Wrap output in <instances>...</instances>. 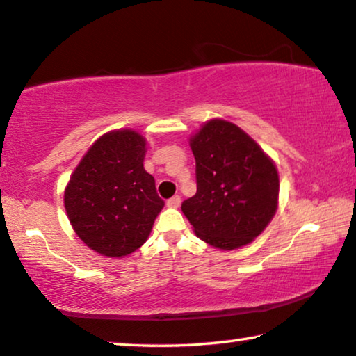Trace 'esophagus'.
<instances>
[{
    "label": "esophagus",
    "instance_id": "34e87169",
    "mask_svg": "<svg viewBox=\"0 0 356 356\" xmlns=\"http://www.w3.org/2000/svg\"><path fill=\"white\" fill-rule=\"evenodd\" d=\"M179 204H181V197L179 195H173L172 199L167 200V207H170V209H178Z\"/></svg>",
    "mask_w": 356,
    "mask_h": 356
}]
</instances>
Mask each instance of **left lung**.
<instances>
[{
	"label": "left lung",
	"instance_id": "obj_1",
	"mask_svg": "<svg viewBox=\"0 0 356 356\" xmlns=\"http://www.w3.org/2000/svg\"><path fill=\"white\" fill-rule=\"evenodd\" d=\"M195 195L181 210L197 237L234 250L250 243L275 215L278 173L253 138L221 119L207 122L191 140Z\"/></svg>",
	"mask_w": 356,
	"mask_h": 356
}]
</instances>
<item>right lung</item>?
Masks as SVG:
<instances>
[{
  "label": "right lung",
  "instance_id": "add662e5",
  "mask_svg": "<svg viewBox=\"0 0 356 356\" xmlns=\"http://www.w3.org/2000/svg\"><path fill=\"white\" fill-rule=\"evenodd\" d=\"M146 141L134 130L98 138L65 189V209L87 247L121 258L146 242L163 202L143 167Z\"/></svg>",
  "mask_w": 356,
  "mask_h": 356
}]
</instances>
